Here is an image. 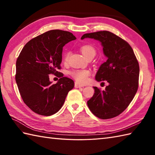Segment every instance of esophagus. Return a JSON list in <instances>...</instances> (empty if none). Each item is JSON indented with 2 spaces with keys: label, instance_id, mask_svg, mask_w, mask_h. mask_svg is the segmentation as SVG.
<instances>
[{
  "label": "esophagus",
  "instance_id": "esophagus-1",
  "mask_svg": "<svg viewBox=\"0 0 155 155\" xmlns=\"http://www.w3.org/2000/svg\"><path fill=\"white\" fill-rule=\"evenodd\" d=\"M84 87V85L78 83L77 82H75V83H74V87L75 88H81V87Z\"/></svg>",
  "mask_w": 155,
  "mask_h": 155
}]
</instances>
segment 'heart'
Returning a JSON list of instances; mask_svg holds the SVG:
<instances>
[{
  "label": "heart",
  "instance_id": "1",
  "mask_svg": "<svg viewBox=\"0 0 155 155\" xmlns=\"http://www.w3.org/2000/svg\"><path fill=\"white\" fill-rule=\"evenodd\" d=\"M81 51L85 57L88 58L90 57H94L96 54V50L93 46L91 45H84L81 47ZM71 54V51L66 52L64 55L63 60L64 62L68 61L69 57ZM91 72L88 69H78V70H73L70 72V74L77 83L84 84L88 82Z\"/></svg>",
  "mask_w": 155,
  "mask_h": 155
}]
</instances>
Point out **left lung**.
Segmentation results:
<instances>
[{"instance_id":"left-lung-1","label":"left lung","mask_w":155,"mask_h":155,"mask_svg":"<svg viewBox=\"0 0 155 155\" xmlns=\"http://www.w3.org/2000/svg\"><path fill=\"white\" fill-rule=\"evenodd\" d=\"M84 38L99 41L107 61L101 65L95 78L106 81L105 90L94 87V93L87 101L88 107L101 119L117 117L133 101L139 87V64L132 47L124 39L107 31L87 33Z\"/></svg>"}]
</instances>
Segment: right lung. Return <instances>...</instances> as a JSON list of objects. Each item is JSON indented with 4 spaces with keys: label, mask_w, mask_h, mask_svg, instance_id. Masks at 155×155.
Segmentation results:
<instances>
[{
    "label": "right lung",
    "mask_w": 155,
    "mask_h": 155,
    "mask_svg": "<svg viewBox=\"0 0 155 155\" xmlns=\"http://www.w3.org/2000/svg\"><path fill=\"white\" fill-rule=\"evenodd\" d=\"M76 37L70 32L51 30L25 45L16 62L15 79L26 105L35 113L51 116L61 109L74 81L64 77L61 69L62 48ZM60 78L52 85L49 74Z\"/></svg>",
    "instance_id": "obj_1"
}]
</instances>
